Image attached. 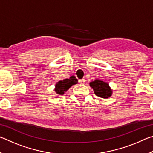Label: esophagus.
Masks as SVG:
<instances>
[{"label": "esophagus", "instance_id": "34e87169", "mask_svg": "<svg viewBox=\"0 0 153 153\" xmlns=\"http://www.w3.org/2000/svg\"><path fill=\"white\" fill-rule=\"evenodd\" d=\"M79 82L81 84H84L85 82H86V80H85L84 79H79Z\"/></svg>", "mask_w": 153, "mask_h": 153}]
</instances>
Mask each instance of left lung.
Here are the masks:
<instances>
[{
  "label": "left lung",
  "instance_id": "obj_1",
  "mask_svg": "<svg viewBox=\"0 0 153 153\" xmlns=\"http://www.w3.org/2000/svg\"><path fill=\"white\" fill-rule=\"evenodd\" d=\"M90 86L94 90V94L100 98H108L113 94L112 90L108 83L102 80L95 79L90 83Z\"/></svg>",
  "mask_w": 153,
  "mask_h": 153
}]
</instances>
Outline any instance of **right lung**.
<instances>
[{
  "label": "right lung",
  "mask_w": 153,
  "mask_h": 153,
  "mask_svg": "<svg viewBox=\"0 0 153 153\" xmlns=\"http://www.w3.org/2000/svg\"><path fill=\"white\" fill-rule=\"evenodd\" d=\"M77 84V79L75 76H71L69 79L60 80L55 84V92L56 94L63 95L71 86Z\"/></svg>",
  "instance_id": "1"
}]
</instances>
